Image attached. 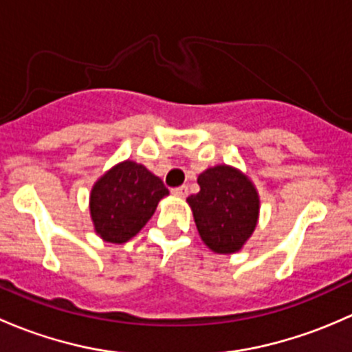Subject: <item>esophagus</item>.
<instances>
[{
    "label": "esophagus",
    "instance_id": "esophagus-1",
    "mask_svg": "<svg viewBox=\"0 0 352 352\" xmlns=\"http://www.w3.org/2000/svg\"><path fill=\"white\" fill-rule=\"evenodd\" d=\"M187 192H189V189H187L186 186H182V187H175V189H172V194L175 197H179V199H184L187 196Z\"/></svg>",
    "mask_w": 352,
    "mask_h": 352
}]
</instances>
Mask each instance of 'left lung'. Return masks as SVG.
I'll use <instances>...</instances> for the list:
<instances>
[{"label":"left lung","mask_w":352,"mask_h":352,"mask_svg":"<svg viewBox=\"0 0 352 352\" xmlns=\"http://www.w3.org/2000/svg\"><path fill=\"white\" fill-rule=\"evenodd\" d=\"M197 194L187 197L199 236L214 254H235L254 233L261 197L247 173L232 165L209 166L197 177Z\"/></svg>","instance_id":"1"}]
</instances>
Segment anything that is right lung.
I'll return each instance as SVG.
<instances>
[{"label": "right lung", "mask_w": 352, "mask_h": 352, "mask_svg": "<svg viewBox=\"0 0 352 352\" xmlns=\"http://www.w3.org/2000/svg\"><path fill=\"white\" fill-rule=\"evenodd\" d=\"M168 196L162 179L141 163L124 160L109 168L90 192L94 230L104 242L124 243L136 236Z\"/></svg>", "instance_id": "obj_1"}]
</instances>
